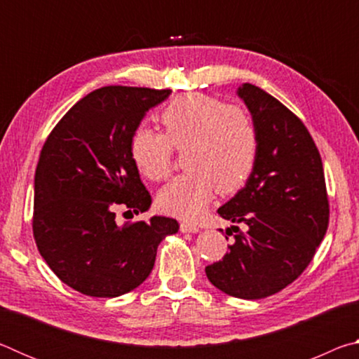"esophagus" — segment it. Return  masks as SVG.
I'll use <instances>...</instances> for the list:
<instances>
[{"label": "esophagus", "instance_id": "obj_1", "mask_svg": "<svg viewBox=\"0 0 359 359\" xmlns=\"http://www.w3.org/2000/svg\"><path fill=\"white\" fill-rule=\"evenodd\" d=\"M180 231L182 233H199V226L191 223H180Z\"/></svg>", "mask_w": 359, "mask_h": 359}]
</instances>
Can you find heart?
Listing matches in <instances>:
<instances>
[{
    "instance_id": "heart-1",
    "label": "heart",
    "mask_w": 359,
    "mask_h": 359,
    "mask_svg": "<svg viewBox=\"0 0 359 359\" xmlns=\"http://www.w3.org/2000/svg\"><path fill=\"white\" fill-rule=\"evenodd\" d=\"M166 136L137 128L131 139V158L137 171L150 180H163L171 171L172 147L185 150V174L158 193L165 214L196 220L215 191H238L250 175L258 137L252 118L238 106H224L204 93L175 98L161 112Z\"/></svg>"
}]
</instances>
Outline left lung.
<instances>
[{"label":"left lung","mask_w":359,"mask_h":359,"mask_svg":"<svg viewBox=\"0 0 359 359\" xmlns=\"http://www.w3.org/2000/svg\"><path fill=\"white\" fill-rule=\"evenodd\" d=\"M257 130V158L244 188L218 208L236 229L222 261L205 267L210 283L241 299H261L302 274L330 222L323 163L296 115L257 85L242 83ZM228 241V238H226Z\"/></svg>","instance_id":"1"}]
</instances>
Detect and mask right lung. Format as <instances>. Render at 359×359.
<instances>
[{
    "label": "right lung",
    "instance_id": "obj_1",
    "mask_svg": "<svg viewBox=\"0 0 359 359\" xmlns=\"http://www.w3.org/2000/svg\"><path fill=\"white\" fill-rule=\"evenodd\" d=\"M171 90L111 85L77 101L48 135L34 174L33 234L41 257L68 287L93 297L137 288L177 220L115 222V208L150 209L131 139Z\"/></svg>",
    "mask_w": 359,
    "mask_h": 359
}]
</instances>
